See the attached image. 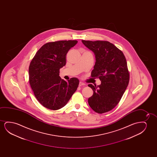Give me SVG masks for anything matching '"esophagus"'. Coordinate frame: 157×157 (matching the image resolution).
I'll return each instance as SVG.
<instances>
[{
  "label": "esophagus",
  "instance_id": "esophagus-1",
  "mask_svg": "<svg viewBox=\"0 0 157 157\" xmlns=\"http://www.w3.org/2000/svg\"><path fill=\"white\" fill-rule=\"evenodd\" d=\"M85 84L83 83V82H80L79 84V86H85Z\"/></svg>",
  "mask_w": 157,
  "mask_h": 157
}]
</instances>
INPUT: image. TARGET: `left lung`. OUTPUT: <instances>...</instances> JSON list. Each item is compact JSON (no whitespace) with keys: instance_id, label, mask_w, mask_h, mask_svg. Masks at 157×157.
Masks as SVG:
<instances>
[{"instance_id":"left-lung-1","label":"left lung","mask_w":157,"mask_h":157,"mask_svg":"<svg viewBox=\"0 0 157 157\" xmlns=\"http://www.w3.org/2000/svg\"><path fill=\"white\" fill-rule=\"evenodd\" d=\"M82 41L95 56L90 76L98 78L101 82L99 86L88 85L93 90L88 104L96 113H105L117 105L129 84L127 60L122 52L108 41Z\"/></svg>"}]
</instances>
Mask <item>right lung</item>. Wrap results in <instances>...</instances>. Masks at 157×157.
<instances>
[{"label": "right lung", "mask_w": 157, "mask_h": 157, "mask_svg": "<svg viewBox=\"0 0 157 157\" xmlns=\"http://www.w3.org/2000/svg\"><path fill=\"white\" fill-rule=\"evenodd\" d=\"M76 40L45 43L37 52L29 67V82L35 97L49 109H59L67 105L77 90L79 81L72 78L68 82L59 77V70L66 64L67 52Z\"/></svg>", "instance_id": "right-lung-1"}]
</instances>
